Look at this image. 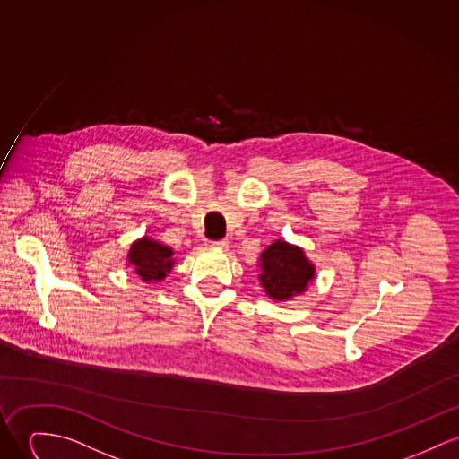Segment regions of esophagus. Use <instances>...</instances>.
Wrapping results in <instances>:
<instances>
[{
	"mask_svg": "<svg viewBox=\"0 0 459 459\" xmlns=\"http://www.w3.org/2000/svg\"><path fill=\"white\" fill-rule=\"evenodd\" d=\"M210 247H220V249H225V247H229V241H227V239H220V241H212V243H210Z\"/></svg>",
	"mask_w": 459,
	"mask_h": 459,
	"instance_id": "1",
	"label": "esophagus"
}]
</instances>
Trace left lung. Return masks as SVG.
Wrapping results in <instances>:
<instances>
[{"mask_svg": "<svg viewBox=\"0 0 459 459\" xmlns=\"http://www.w3.org/2000/svg\"><path fill=\"white\" fill-rule=\"evenodd\" d=\"M262 288L274 300H288L306 291L315 280V265L304 255V249L286 241H274L260 255Z\"/></svg>", "mask_w": 459, "mask_h": 459, "instance_id": "obj_1", "label": "left lung"}]
</instances>
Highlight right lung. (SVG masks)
I'll list each match as a JSON object with an SVG mask.
<instances>
[{"label": "right lung", "instance_id": "obj_1", "mask_svg": "<svg viewBox=\"0 0 459 459\" xmlns=\"http://www.w3.org/2000/svg\"><path fill=\"white\" fill-rule=\"evenodd\" d=\"M127 265H133L134 273L143 281H160L173 269V249L160 245L155 239L142 238L129 249Z\"/></svg>", "mask_w": 459, "mask_h": 459}]
</instances>
